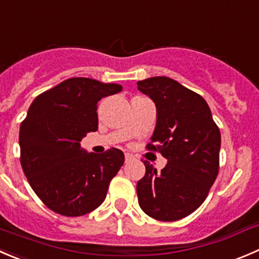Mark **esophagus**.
<instances>
[{
  "label": "esophagus",
  "instance_id": "1",
  "mask_svg": "<svg viewBox=\"0 0 259 259\" xmlns=\"http://www.w3.org/2000/svg\"><path fill=\"white\" fill-rule=\"evenodd\" d=\"M134 159V157H133L132 154H129V153H125V162H130V160Z\"/></svg>",
  "mask_w": 259,
  "mask_h": 259
}]
</instances>
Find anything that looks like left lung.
Masks as SVG:
<instances>
[{"label": "left lung", "instance_id": "1", "mask_svg": "<svg viewBox=\"0 0 259 259\" xmlns=\"http://www.w3.org/2000/svg\"><path fill=\"white\" fill-rule=\"evenodd\" d=\"M137 84L157 107L148 149L159 150L168 160L159 173L144 160L145 176L137 185L138 201L153 219L175 222L206 199L219 172L222 137L209 105L196 92L168 77H150Z\"/></svg>", "mask_w": 259, "mask_h": 259}]
</instances>
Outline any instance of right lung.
Wrapping results in <instances>:
<instances>
[{"instance_id": "add662e5", "label": "right lung", "mask_w": 259, "mask_h": 259, "mask_svg": "<svg viewBox=\"0 0 259 259\" xmlns=\"http://www.w3.org/2000/svg\"><path fill=\"white\" fill-rule=\"evenodd\" d=\"M121 90V84L74 77L30 105L20 126V162L34 192L53 211L81 217L105 201L124 153L116 148L89 153L79 142L99 127L97 102Z\"/></svg>"}]
</instances>
